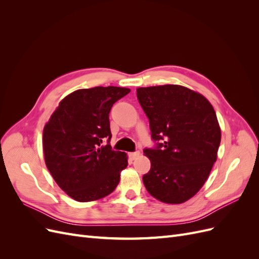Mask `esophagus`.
I'll list each match as a JSON object with an SVG mask.
<instances>
[{
  "mask_svg": "<svg viewBox=\"0 0 259 259\" xmlns=\"http://www.w3.org/2000/svg\"><path fill=\"white\" fill-rule=\"evenodd\" d=\"M140 154V152L139 151H135V152H130L128 153V156H130V158L132 159V160H135L136 158H137V156Z\"/></svg>",
  "mask_w": 259,
  "mask_h": 259,
  "instance_id": "esophagus-1",
  "label": "esophagus"
}]
</instances>
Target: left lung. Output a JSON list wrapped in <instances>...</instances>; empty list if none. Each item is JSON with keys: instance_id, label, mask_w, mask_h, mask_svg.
<instances>
[{"instance_id": "1", "label": "left lung", "mask_w": 259, "mask_h": 259, "mask_svg": "<svg viewBox=\"0 0 259 259\" xmlns=\"http://www.w3.org/2000/svg\"><path fill=\"white\" fill-rule=\"evenodd\" d=\"M155 147L144 149L151 168L143 176L147 191L168 204L192 198L217 159L221 127L209 101L180 85L137 89Z\"/></svg>"}]
</instances>
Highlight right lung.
Segmentation results:
<instances>
[{
  "label": "right lung",
  "mask_w": 259,
  "mask_h": 259,
  "mask_svg": "<svg viewBox=\"0 0 259 259\" xmlns=\"http://www.w3.org/2000/svg\"><path fill=\"white\" fill-rule=\"evenodd\" d=\"M130 92L115 86L75 91L60 101L45 125L46 166L75 201H95L110 194L120 182V171L127 166L125 152L110 146L109 113Z\"/></svg>",
  "instance_id": "1"
}]
</instances>
